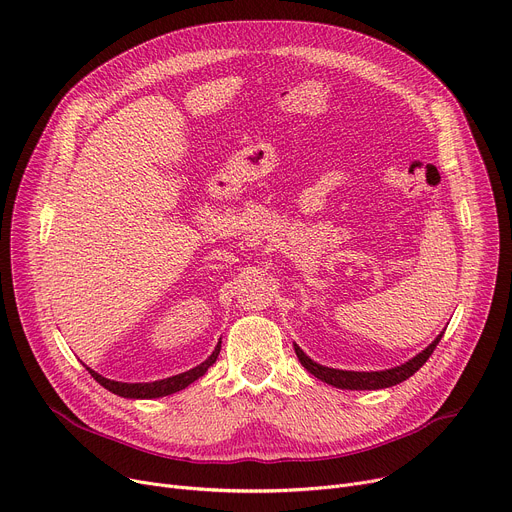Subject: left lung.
I'll use <instances>...</instances> for the list:
<instances>
[{
    "label": "left lung",
    "instance_id": "obj_1",
    "mask_svg": "<svg viewBox=\"0 0 512 512\" xmlns=\"http://www.w3.org/2000/svg\"><path fill=\"white\" fill-rule=\"evenodd\" d=\"M445 332H441L432 344H428L422 352L414 359H410L408 363L400 365V367H393V369H385V371H342V369H330L324 365H318L316 361H311L305 352L295 346V355L299 359V363L313 375L322 379L328 385H334L338 389H383V387H391V385H398L402 381H406L408 377H412L432 355V350L437 348V344L441 342Z\"/></svg>",
    "mask_w": 512,
    "mask_h": 512
}]
</instances>
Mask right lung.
<instances>
[{
  "label": "right lung",
  "mask_w": 512,
  "mask_h": 512,
  "mask_svg": "<svg viewBox=\"0 0 512 512\" xmlns=\"http://www.w3.org/2000/svg\"><path fill=\"white\" fill-rule=\"evenodd\" d=\"M219 350H221V340H219V344L215 346L213 355H211L205 363H201L199 367H194V369H190V371H186V373H180V375H174V377H168V379L151 381V383H123V381H112V379H106V377L98 375V373L92 371L90 367H86V369L90 371V375H92L102 387H106L108 391L116 393V396L131 398V400H149V398L170 396V393H176V391L188 387L192 381L203 377V375L207 373V369L217 361Z\"/></svg>",
  "instance_id": "1"
}]
</instances>
